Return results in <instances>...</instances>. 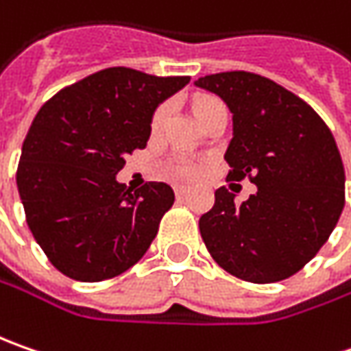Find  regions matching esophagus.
Segmentation results:
<instances>
[{
	"mask_svg": "<svg viewBox=\"0 0 351 351\" xmlns=\"http://www.w3.org/2000/svg\"><path fill=\"white\" fill-rule=\"evenodd\" d=\"M187 191H189V189H187L185 185H176V195L178 197H183Z\"/></svg>",
	"mask_w": 351,
	"mask_h": 351,
	"instance_id": "esophagus-1",
	"label": "esophagus"
}]
</instances>
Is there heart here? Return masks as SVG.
Returning <instances> with one entry per match:
<instances>
[{"mask_svg":"<svg viewBox=\"0 0 351 351\" xmlns=\"http://www.w3.org/2000/svg\"><path fill=\"white\" fill-rule=\"evenodd\" d=\"M217 105H223V103L219 101V99H213V97H203V99H199V101L195 103V115H205L209 109L217 107ZM169 113H171V105H169V103H162V105L156 109L154 115H152V121H150V130H152V134H158L162 128L166 127ZM195 164H191V162H180V164L173 166V173L180 176V178H191V176H195Z\"/></svg>","mask_w":351,"mask_h":351,"instance_id":"heart-1","label":"heart"}]
</instances>
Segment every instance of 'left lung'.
Segmentation results:
<instances>
[{"mask_svg":"<svg viewBox=\"0 0 351 351\" xmlns=\"http://www.w3.org/2000/svg\"><path fill=\"white\" fill-rule=\"evenodd\" d=\"M232 113L226 180L248 178L244 203L219 187L199 219L213 260L250 283L295 276L332 234L346 201V173L330 128L301 97L252 72L199 77Z\"/></svg>","mask_w":351,"mask_h":351,"instance_id":"obj_1","label":"left lung"}]
</instances>
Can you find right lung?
Returning <instances> with one entry per match:
<instances>
[{"label": "right lung", "mask_w": 351, "mask_h": 351, "mask_svg": "<svg viewBox=\"0 0 351 351\" xmlns=\"http://www.w3.org/2000/svg\"><path fill=\"white\" fill-rule=\"evenodd\" d=\"M189 80L107 68L60 89L36 113L17 187L34 240L64 276L111 279L150 248L173 189L148 182L132 191L115 176L125 156L146 148L156 107Z\"/></svg>", "instance_id": "1"}]
</instances>
